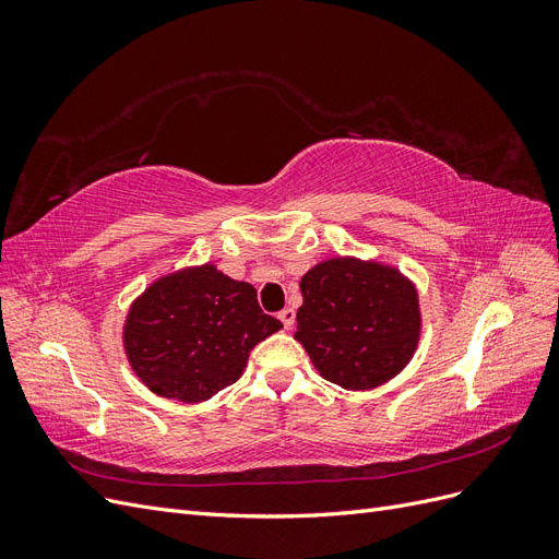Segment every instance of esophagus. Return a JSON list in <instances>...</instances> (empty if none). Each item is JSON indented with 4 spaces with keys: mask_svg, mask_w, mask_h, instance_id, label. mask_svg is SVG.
I'll list each match as a JSON object with an SVG mask.
<instances>
[{
    "mask_svg": "<svg viewBox=\"0 0 559 559\" xmlns=\"http://www.w3.org/2000/svg\"><path fill=\"white\" fill-rule=\"evenodd\" d=\"M277 317L282 319L284 329H292V326L296 324V310H294V308H284V310L277 314Z\"/></svg>",
    "mask_w": 559,
    "mask_h": 559,
    "instance_id": "1",
    "label": "esophagus"
}]
</instances>
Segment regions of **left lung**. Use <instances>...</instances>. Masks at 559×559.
Here are the masks:
<instances>
[{"instance_id":"obj_1","label":"left lung","mask_w":559,"mask_h":559,"mask_svg":"<svg viewBox=\"0 0 559 559\" xmlns=\"http://www.w3.org/2000/svg\"><path fill=\"white\" fill-rule=\"evenodd\" d=\"M296 341L314 368L345 389H373L413 359L419 341L417 292L399 270L331 259L300 280Z\"/></svg>"}]
</instances>
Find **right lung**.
Wrapping results in <instances>:
<instances>
[{"label": "right lung", "instance_id": "1", "mask_svg": "<svg viewBox=\"0 0 559 559\" xmlns=\"http://www.w3.org/2000/svg\"><path fill=\"white\" fill-rule=\"evenodd\" d=\"M280 329L251 284L207 263L151 284L130 308L123 341L151 392L198 403L238 380L253 345Z\"/></svg>", "mask_w": 559, "mask_h": 559}]
</instances>
